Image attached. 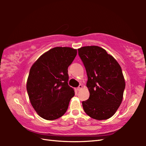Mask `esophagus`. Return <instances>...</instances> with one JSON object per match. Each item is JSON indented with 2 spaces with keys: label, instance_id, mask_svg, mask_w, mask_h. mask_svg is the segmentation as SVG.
Masks as SVG:
<instances>
[{
  "label": "esophagus",
  "instance_id": "esophagus-1",
  "mask_svg": "<svg viewBox=\"0 0 146 146\" xmlns=\"http://www.w3.org/2000/svg\"><path fill=\"white\" fill-rule=\"evenodd\" d=\"M82 86L81 85V84H80V85L78 86V87L77 88V90L79 91L80 90H81V89H82Z\"/></svg>",
  "mask_w": 146,
  "mask_h": 146
}]
</instances>
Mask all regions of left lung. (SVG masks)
Wrapping results in <instances>:
<instances>
[{"instance_id": "left-lung-1", "label": "left lung", "mask_w": 146, "mask_h": 146, "mask_svg": "<svg viewBox=\"0 0 146 146\" xmlns=\"http://www.w3.org/2000/svg\"><path fill=\"white\" fill-rule=\"evenodd\" d=\"M78 51L87 73L86 86L90 91V97L82 102L84 110L94 119H108L122 101L125 84L122 69L100 47L84 46Z\"/></svg>"}]
</instances>
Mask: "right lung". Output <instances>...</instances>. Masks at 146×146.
Returning a JSON list of instances; mask_svg holds the SVG:
<instances>
[{"label": "right lung", "mask_w": 146, "mask_h": 146, "mask_svg": "<svg viewBox=\"0 0 146 146\" xmlns=\"http://www.w3.org/2000/svg\"><path fill=\"white\" fill-rule=\"evenodd\" d=\"M76 53V49L68 47H56L41 55L31 66L27 91L34 110L44 119L61 117L75 95L74 89L68 83V69Z\"/></svg>", "instance_id": "right-lung-1"}]
</instances>
